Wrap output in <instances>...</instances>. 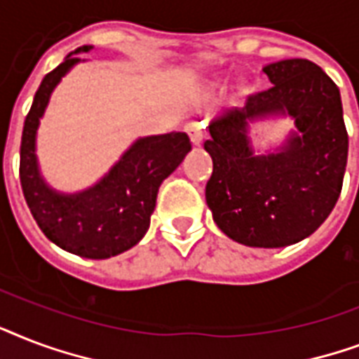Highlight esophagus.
Returning <instances> with one entry per match:
<instances>
[{"mask_svg": "<svg viewBox=\"0 0 359 359\" xmlns=\"http://www.w3.org/2000/svg\"><path fill=\"white\" fill-rule=\"evenodd\" d=\"M185 130L189 133V138L193 142L194 146H198L200 142L205 138V125L204 121H193L185 127Z\"/></svg>", "mask_w": 359, "mask_h": 359, "instance_id": "34e87169", "label": "esophagus"}]
</instances>
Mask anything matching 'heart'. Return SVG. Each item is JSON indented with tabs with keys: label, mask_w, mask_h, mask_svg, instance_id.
I'll list each match as a JSON object with an SVG mask.
<instances>
[{
	"label": "heart",
	"mask_w": 359,
	"mask_h": 359,
	"mask_svg": "<svg viewBox=\"0 0 359 359\" xmlns=\"http://www.w3.org/2000/svg\"><path fill=\"white\" fill-rule=\"evenodd\" d=\"M221 84H223V79H219L217 80V82H215V86H221ZM241 93H249V86H247V84H241Z\"/></svg>",
	"instance_id": "b5f03b06"
}]
</instances>
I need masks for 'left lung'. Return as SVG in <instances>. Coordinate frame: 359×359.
<instances>
[{
  "label": "left lung",
  "instance_id": "left-lung-1",
  "mask_svg": "<svg viewBox=\"0 0 359 359\" xmlns=\"http://www.w3.org/2000/svg\"><path fill=\"white\" fill-rule=\"evenodd\" d=\"M273 88L211 119L213 172L205 202L230 240L247 247H286L309 238L332 213L343 187L348 135L339 88L309 60H283L262 69ZM290 117L281 146L257 154L250 125Z\"/></svg>",
  "mask_w": 359,
  "mask_h": 359
}]
</instances>
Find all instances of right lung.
<instances>
[{
	"mask_svg": "<svg viewBox=\"0 0 359 359\" xmlns=\"http://www.w3.org/2000/svg\"><path fill=\"white\" fill-rule=\"evenodd\" d=\"M80 46L43 79L27 114L20 146V183L24 198L39 229L52 243L79 257L102 260L129 251L146 236L161 183L191 151L185 133L140 136L91 187L61 193L41 174L37 130L50 97L74 65Z\"/></svg>",
	"mask_w": 359,
	"mask_h": 359,
	"instance_id": "right-lung-1",
	"label": "right lung"
}]
</instances>
